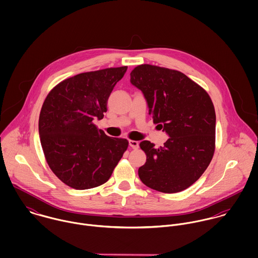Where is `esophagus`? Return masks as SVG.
I'll list each match as a JSON object with an SVG mask.
<instances>
[{"label":"esophagus","instance_id":"obj_1","mask_svg":"<svg viewBox=\"0 0 258 258\" xmlns=\"http://www.w3.org/2000/svg\"><path fill=\"white\" fill-rule=\"evenodd\" d=\"M129 145H130V147H132L133 149H138L139 148V142L134 141V140H130Z\"/></svg>","mask_w":258,"mask_h":258}]
</instances>
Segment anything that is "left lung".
I'll return each instance as SVG.
<instances>
[{"label":"left lung","mask_w":258,"mask_h":258,"mask_svg":"<svg viewBox=\"0 0 258 258\" xmlns=\"http://www.w3.org/2000/svg\"><path fill=\"white\" fill-rule=\"evenodd\" d=\"M130 76L144 94L153 122L170 137L162 147L147 140L140 143L147 160L138 170L139 178L158 191H182L200 179L213 159V101L203 87L178 71L141 64Z\"/></svg>","instance_id":"8db88e82"}]
</instances>
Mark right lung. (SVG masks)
Instances as JSON below:
<instances>
[{
  "instance_id": "1",
  "label": "right lung",
  "mask_w": 258,
  "mask_h": 258,
  "mask_svg": "<svg viewBox=\"0 0 258 258\" xmlns=\"http://www.w3.org/2000/svg\"><path fill=\"white\" fill-rule=\"evenodd\" d=\"M127 67L70 77L47 94L38 119L45 160L54 175L76 189L106 183L128 148V141L107 136L94 119H102L115 84Z\"/></svg>"
}]
</instances>
